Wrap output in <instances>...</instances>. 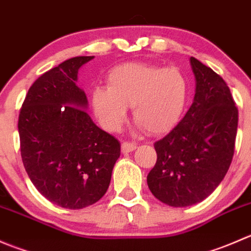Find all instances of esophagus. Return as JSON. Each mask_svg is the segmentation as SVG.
<instances>
[{
    "label": "esophagus",
    "mask_w": 251,
    "mask_h": 251,
    "mask_svg": "<svg viewBox=\"0 0 251 251\" xmlns=\"http://www.w3.org/2000/svg\"><path fill=\"white\" fill-rule=\"evenodd\" d=\"M136 148H137V144L135 143H130V142H123V143H121V151H123L124 154L131 153V151H135Z\"/></svg>",
    "instance_id": "1"
}]
</instances>
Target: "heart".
<instances>
[{"label": "heart", "instance_id": "b5f03b06", "mask_svg": "<svg viewBox=\"0 0 251 251\" xmlns=\"http://www.w3.org/2000/svg\"><path fill=\"white\" fill-rule=\"evenodd\" d=\"M108 88H96L92 107L108 131L121 127L132 107L133 119L149 135L171 131L181 120L188 102L189 83L176 67L128 63L108 74Z\"/></svg>", "mask_w": 251, "mask_h": 251}]
</instances>
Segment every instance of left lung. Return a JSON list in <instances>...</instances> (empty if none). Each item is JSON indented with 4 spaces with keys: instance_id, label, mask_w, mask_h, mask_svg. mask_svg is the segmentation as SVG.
Wrapping results in <instances>:
<instances>
[{
    "instance_id": "left-lung-1",
    "label": "left lung",
    "mask_w": 251,
    "mask_h": 251,
    "mask_svg": "<svg viewBox=\"0 0 251 251\" xmlns=\"http://www.w3.org/2000/svg\"><path fill=\"white\" fill-rule=\"evenodd\" d=\"M193 103L178 125L154 143L156 163L147 176L153 196L174 207L198 204L221 183L231 165L238 109L224 78L194 57Z\"/></svg>"
}]
</instances>
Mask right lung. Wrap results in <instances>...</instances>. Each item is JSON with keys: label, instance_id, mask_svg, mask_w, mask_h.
Segmentation results:
<instances>
[{"label": "right lung", "instance_id": "right-lung-1", "mask_svg": "<svg viewBox=\"0 0 251 251\" xmlns=\"http://www.w3.org/2000/svg\"><path fill=\"white\" fill-rule=\"evenodd\" d=\"M95 57H74L41 75L27 91L18 130L24 168L37 191L64 209L97 203L109 187L120 143L86 113L78 69Z\"/></svg>", "mask_w": 251, "mask_h": 251}]
</instances>
